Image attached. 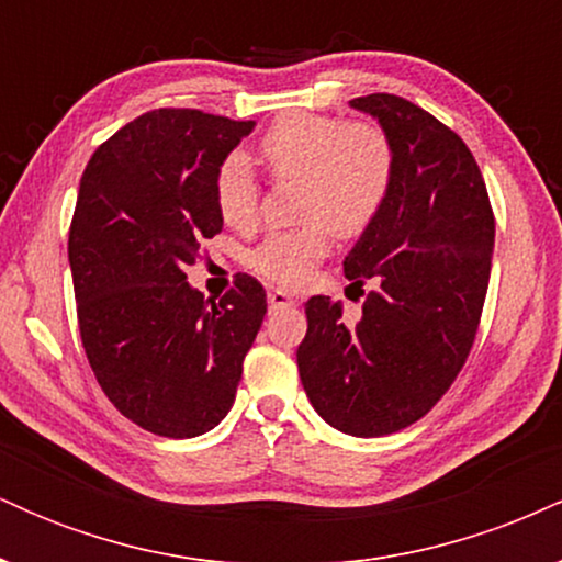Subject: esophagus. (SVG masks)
<instances>
[{"instance_id": "1", "label": "esophagus", "mask_w": 562, "mask_h": 562, "mask_svg": "<svg viewBox=\"0 0 562 562\" xmlns=\"http://www.w3.org/2000/svg\"><path fill=\"white\" fill-rule=\"evenodd\" d=\"M267 303H269V308H288V306H293L295 303V299L293 295H288L285 290H269L267 293Z\"/></svg>"}]
</instances>
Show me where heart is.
<instances>
[{
    "mask_svg": "<svg viewBox=\"0 0 562 562\" xmlns=\"http://www.w3.org/2000/svg\"><path fill=\"white\" fill-rule=\"evenodd\" d=\"M261 156L277 179H303V227L274 232L250 254V267L285 288L306 285L330 254L333 229L359 235L375 222L391 195L396 156L375 124L299 113L277 121L261 139ZM216 209L224 224L248 232L259 222V182L243 153L218 166Z\"/></svg>",
    "mask_w": 562,
    "mask_h": 562,
    "instance_id": "heart-1",
    "label": "heart"
}]
</instances>
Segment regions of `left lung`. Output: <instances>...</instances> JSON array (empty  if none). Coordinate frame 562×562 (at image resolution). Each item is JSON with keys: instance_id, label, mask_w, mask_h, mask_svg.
<instances>
[{"instance_id": "obj_1", "label": "left lung", "mask_w": 562, "mask_h": 562, "mask_svg": "<svg viewBox=\"0 0 562 562\" xmlns=\"http://www.w3.org/2000/svg\"><path fill=\"white\" fill-rule=\"evenodd\" d=\"M351 108L378 121L396 156L391 195L348 250L351 285L375 280L362 317L306 301L299 372L308 402L340 434L375 438L417 423L465 364L494 254V214L473 153L434 115L396 94Z\"/></svg>"}]
</instances>
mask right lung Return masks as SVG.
I'll list each match as a JSON object with an SVG mask.
<instances>
[{
	"instance_id": "right-lung-1",
	"label": "right lung",
	"mask_w": 562,
	"mask_h": 562,
	"mask_svg": "<svg viewBox=\"0 0 562 562\" xmlns=\"http://www.w3.org/2000/svg\"><path fill=\"white\" fill-rule=\"evenodd\" d=\"M254 126L160 108L97 147L81 177L68 261L83 351L115 409L156 436L192 438L227 417L267 314L254 277L216 303L184 274L224 227L218 166Z\"/></svg>"
}]
</instances>
